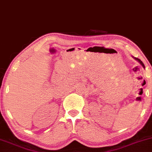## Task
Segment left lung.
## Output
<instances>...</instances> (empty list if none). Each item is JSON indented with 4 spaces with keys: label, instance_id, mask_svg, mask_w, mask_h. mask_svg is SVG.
I'll return each mask as SVG.
<instances>
[{
    "label": "left lung",
    "instance_id": "1",
    "mask_svg": "<svg viewBox=\"0 0 152 152\" xmlns=\"http://www.w3.org/2000/svg\"><path fill=\"white\" fill-rule=\"evenodd\" d=\"M132 57H133V58H134V59H135V60H136V61H137L139 62V63H140V64H141V65H142V66H143V68H144V69H145V66H144V65L143 62H142V61H141V60L140 59V58H136V57H134V56H132Z\"/></svg>",
    "mask_w": 152,
    "mask_h": 152
}]
</instances>
